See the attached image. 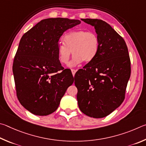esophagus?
<instances>
[{
    "mask_svg": "<svg viewBox=\"0 0 146 146\" xmlns=\"http://www.w3.org/2000/svg\"><path fill=\"white\" fill-rule=\"evenodd\" d=\"M71 71H72V73L73 76H74L75 75V74H76V70H74V69H72Z\"/></svg>",
    "mask_w": 146,
    "mask_h": 146,
    "instance_id": "obj_1",
    "label": "esophagus"
}]
</instances>
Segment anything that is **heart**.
I'll list each match as a JSON object with an SVG mask.
<instances>
[{"instance_id": "obj_1", "label": "heart", "mask_w": 146, "mask_h": 146, "mask_svg": "<svg viewBox=\"0 0 146 146\" xmlns=\"http://www.w3.org/2000/svg\"><path fill=\"white\" fill-rule=\"evenodd\" d=\"M64 43L58 44L57 53L61 64H66L71 52L74 55L68 63L69 67H74L81 63H88L93 60L99 48V39L94 32L85 30H76L68 33L63 38Z\"/></svg>"}]
</instances>
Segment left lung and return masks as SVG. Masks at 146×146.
I'll list each match as a JSON object with an SVG mask.
<instances>
[{"label":"left lung","instance_id":"1","mask_svg":"<svg viewBox=\"0 0 146 146\" xmlns=\"http://www.w3.org/2000/svg\"><path fill=\"white\" fill-rule=\"evenodd\" d=\"M81 20L94 27L99 39L96 56L76 73L80 110L94 118L110 114L123 102L131 75L126 42L108 23L100 19Z\"/></svg>","mask_w":146,"mask_h":146}]
</instances>
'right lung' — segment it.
I'll return each mask as SVG.
<instances>
[{"instance_id":"add662e5","label":"right lung","mask_w":146,"mask_h":146,"mask_svg":"<svg viewBox=\"0 0 146 146\" xmlns=\"http://www.w3.org/2000/svg\"><path fill=\"white\" fill-rule=\"evenodd\" d=\"M80 23L64 18L44 19L20 39L13 72L18 99L33 114L45 116L55 111L74 83L71 71L63 70L58 60L57 47L63 33Z\"/></svg>"}]
</instances>
